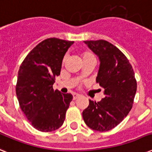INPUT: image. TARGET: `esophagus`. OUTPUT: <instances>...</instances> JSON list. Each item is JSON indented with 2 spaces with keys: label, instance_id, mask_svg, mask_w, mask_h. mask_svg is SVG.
<instances>
[{
  "label": "esophagus",
  "instance_id": "34e87169",
  "mask_svg": "<svg viewBox=\"0 0 152 152\" xmlns=\"http://www.w3.org/2000/svg\"><path fill=\"white\" fill-rule=\"evenodd\" d=\"M78 98H80V95H78V94H73L72 95V99L73 100L77 99Z\"/></svg>",
  "mask_w": 152,
  "mask_h": 152
}]
</instances>
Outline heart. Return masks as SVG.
<instances>
[{
    "instance_id": "b5f03b06",
    "label": "heart",
    "mask_w": 152,
    "mask_h": 152,
    "mask_svg": "<svg viewBox=\"0 0 152 152\" xmlns=\"http://www.w3.org/2000/svg\"><path fill=\"white\" fill-rule=\"evenodd\" d=\"M80 57H81V59H82V61H86V60H88V59H91V58H95V55H94V53L91 52H90V51H83V52L81 53H80ZM65 57L64 58V60H63V62L65 61Z\"/></svg>"
}]
</instances>
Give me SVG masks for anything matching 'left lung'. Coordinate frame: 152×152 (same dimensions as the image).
Returning <instances> with one entry per match:
<instances>
[{"label":"left lung","instance_id":"left-lung-1","mask_svg":"<svg viewBox=\"0 0 152 152\" xmlns=\"http://www.w3.org/2000/svg\"><path fill=\"white\" fill-rule=\"evenodd\" d=\"M84 42L99 57L96 83L104 88L105 97L98 102L89 100L83 118L91 129L106 132L119 125L131 110L137 80L129 61L113 44L105 40Z\"/></svg>","mask_w":152,"mask_h":152}]
</instances>
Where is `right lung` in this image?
I'll list each match as a JSON object with an SVG mask.
<instances>
[{
    "mask_svg": "<svg viewBox=\"0 0 152 152\" xmlns=\"http://www.w3.org/2000/svg\"><path fill=\"white\" fill-rule=\"evenodd\" d=\"M73 42L57 38L45 39L27 55L20 67L15 93L24 115L39 131L52 132L64 123L72 95L54 91L53 84Z\"/></svg>",
    "mask_w": 152,
    "mask_h": 152,
    "instance_id": "add662e5",
    "label": "right lung"
}]
</instances>
